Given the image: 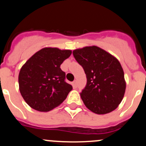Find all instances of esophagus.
<instances>
[{"mask_svg": "<svg viewBox=\"0 0 146 146\" xmlns=\"http://www.w3.org/2000/svg\"><path fill=\"white\" fill-rule=\"evenodd\" d=\"M72 85H73V88H77V82H76V80H74L73 82H72Z\"/></svg>", "mask_w": 146, "mask_h": 146, "instance_id": "34e87169", "label": "esophagus"}]
</instances>
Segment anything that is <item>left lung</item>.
I'll use <instances>...</instances> for the list:
<instances>
[{
	"label": "left lung",
	"mask_w": 146,
	"mask_h": 146,
	"mask_svg": "<svg viewBox=\"0 0 146 146\" xmlns=\"http://www.w3.org/2000/svg\"><path fill=\"white\" fill-rule=\"evenodd\" d=\"M73 54L86 74L87 85L80 97L87 108L98 114L116 110L126 90L124 73L118 59L96 46L77 48Z\"/></svg>",
	"instance_id": "8db88e82"
}]
</instances>
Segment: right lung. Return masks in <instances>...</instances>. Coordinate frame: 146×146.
Here are the masks:
<instances>
[{
    "label": "right lung",
    "mask_w": 146,
    "mask_h": 146,
    "mask_svg": "<svg viewBox=\"0 0 146 146\" xmlns=\"http://www.w3.org/2000/svg\"><path fill=\"white\" fill-rule=\"evenodd\" d=\"M71 53V50L45 47L22 66L19 90L29 107L36 111H48L66 100L73 87L65 81L66 73L60 66Z\"/></svg>",
    "instance_id": "obj_1"
}]
</instances>
